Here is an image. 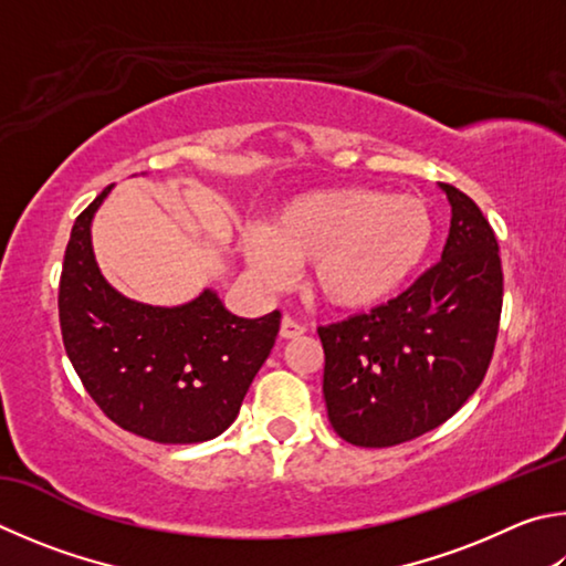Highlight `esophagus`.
<instances>
[{
    "label": "esophagus",
    "instance_id": "1",
    "mask_svg": "<svg viewBox=\"0 0 566 566\" xmlns=\"http://www.w3.org/2000/svg\"><path fill=\"white\" fill-rule=\"evenodd\" d=\"M304 332H306V326L300 324V322H294L292 316H284V318H282V326H280V336H282V338L302 336Z\"/></svg>",
    "mask_w": 566,
    "mask_h": 566
}]
</instances>
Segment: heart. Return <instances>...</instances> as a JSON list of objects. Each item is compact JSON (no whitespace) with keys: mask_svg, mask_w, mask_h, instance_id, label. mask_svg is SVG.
I'll return each instance as SVG.
<instances>
[{"mask_svg":"<svg viewBox=\"0 0 566 566\" xmlns=\"http://www.w3.org/2000/svg\"><path fill=\"white\" fill-rule=\"evenodd\" d=\"M433 242V214L413 195L378 188L304 192L274 214L270 228L242 232L252 272L284 290L296 266L312 264V292L336 310H364L406 284Z\"/></svg>","mask_w":566,"mask_h":566,"instance_id":"obj_1","label":"heart"}]
</instances>
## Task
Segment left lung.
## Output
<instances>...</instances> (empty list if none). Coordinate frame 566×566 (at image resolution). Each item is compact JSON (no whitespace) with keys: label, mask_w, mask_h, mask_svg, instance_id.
I'll return each instance as SVG.
<instances>
[{"label":"left lung","mask_w":566,"mask_h":566,"mask_svg":"<svg viewBox=\"0 0 566 566\" xmlns=\"http://www.w3.org/2000/svg\"><path fill=\"white\" fill-rule=\"evenodd\" d=\"M440 188L453 210L440 262L396 300L318 326L326 413L352 446L390 448L446 423L475 394L495 352V232L465 192Z\"/></svg>","instance_id":"left-lung-1"}]
</instances>
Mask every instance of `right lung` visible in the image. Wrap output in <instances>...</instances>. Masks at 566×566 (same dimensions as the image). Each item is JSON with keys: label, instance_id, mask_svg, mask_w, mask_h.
Segmentation results:
<instances>
[{"label": "right lung", "instance_id": "obj_1", "mask_svg": "<svg viewBox=\"0 0 566 566\" xmlns=\"http://www.w3.org/2000/svg\"><path fill=\"white\" fill-rule=\"evenodd\" d=\"M108 192L78 214L66 244L59 322L69 361L128 433L166 446L218 438L270 356L282 314L234 316L212 290L180 306L140 304L113 290L91 244V222Z\"/></svg>", "mask_w": 566, "mask_h": 566}]
</instances>
